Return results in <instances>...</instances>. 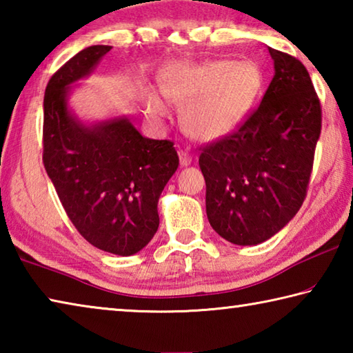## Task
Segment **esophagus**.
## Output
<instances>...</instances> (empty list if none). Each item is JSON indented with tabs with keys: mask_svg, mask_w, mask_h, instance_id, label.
Returning <instances> with one entry per match:
<instances>
[{
	"mask_svg": "<svg viewBox=\"0 0 353 353\" xmlns=\"http://www.w3.org/2000/svg\"><path fill=\"white\" fill-rule=\"evenodd\" d=\"M179 159H181L182 166H188L191 162H193V157H191V154L187 151H179Z\"/></svg>",
	"mask_w": 353,
	"mask_h": 353,
	"instance_id": "obj_1",
	"label": "esophagus"
}]
</instances>
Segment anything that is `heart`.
Returning <instances> with one entry per match:
<instances>
[{"label": "heart", "instance_id": "b5f03b06", "mask_svg": "<svg viewBox=\"0 0 353 353\" xmlns=\"http://www.w3.org/2000/svg\"><path fill=\"white\" fill-rule=\"evenodd\" d=\"M261 81V71L250 61L177 63L165 71L160 90L174 103L187 104L182 123L193 139L216 141L244 121ZM146 107L152 117L166 115V104L155 93H148Z\"/></svg>", "mask_w": 353, "mask_h": 353}]
</instances>
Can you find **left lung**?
I'll return each mask as SVG.
<instances>
[{"label": "left lung", "mask_w": 353, "mask_h": 353, "mask_svg": "<svg viewBox=\"0 0 353 353\" xmlns=\"http://www.w3.org/2000/svg\"><path fill=\"white\" fill-rule=\"evenodd\" d=\"M268 50L276 73L260 105L199 155L207 218L238 246L270 240L294 218L321 135V103L307 68L286 52Z\"/></svg>", "instance_id": "1"}]
</instances>
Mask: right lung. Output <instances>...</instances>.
Segmentation results:
<instances>
[{
  "label": "right lung",
  "instance_id": "add662e5",
  "mask_svg": "<svg viewBox=\"0 0 353 353\" xmlns=\"http://www.w3.org/2000/svg\"><path fill=\"white\" fill-rule=\"evenodd\" d=\"M112 46H88L59 68L43 99V165L77 232L105 252L128 256L159 229L157 204L179 166L174 143L143 137L128 117L83 124L68 109L71 83Z\"/></svg>",
  "mask_w": 353,
  "mask_h": 353
}]
</instances>
